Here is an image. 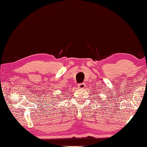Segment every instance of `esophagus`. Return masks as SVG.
<instances>
[{
	"label": "esophagus",
	"instance_id": "1",
	"mask_svg": "<svg viewBox=\"0 0 147 147\" xmlns=\"http://www.w3.org/2000/svg\"><path fill=\"white\" fill-rule=\"evenodd\" d=\"M77 86L79 88H84L85 87V84L84 83H81V84H78Z\"/></svg>",
	"mask_w": 147,
	"mask_h": 147
}]
</instances>
